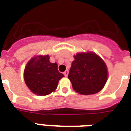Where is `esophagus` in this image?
Returning a JSON list of instances; mask_svg holds the SVG:
<instances>
[{"label": "esophagus", "mask_w": 131, "mask_h": 131, "mask_svg": "<svg viewBox=\"0 0 131 131\" xmlns=\"http://www.w3.org/2000/svg\"><path fill=\"white\" fill-rule=\"evenodd\" d=\"M68 70H66V71H65L64 72H63V74H64V75L65 76H66V77H67V76H68Z\"/></svg>", "instance_id": "esophagus-1"}]
</instances>
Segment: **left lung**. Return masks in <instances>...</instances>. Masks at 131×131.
Instances as JSON below:
<instances>
[{"instance_id": "1", "label": "left lung", "mask_w": 131, "mask_h": 131, "mask_svg": "<svg viewBox=\"0 0 131 131\" xmlns=\"http://www.w3.org/2000/svg\"><path fill=\"white\" fill-rule=\"evenodd\" d=\"M68 74L73 89L82 95L99 92L107 80V68L101 57L92 51L81 52L74 55Z\"/></svg>"}]
</instances>
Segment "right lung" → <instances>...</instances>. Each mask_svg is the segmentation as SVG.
I'll return each mask as SVG.
<instances>
[{
	"instance_id": "add662e5",
	"label": "right lung",
	"mask_w": 131,
	"mask_h": 131,
	"mask_svg": "<svg viewBox=\"0 0 131 131\" xmlns=\"http://www.w3.org/2000/svg\"><path fill=\"white\" fill-rule=\"evenodd\" d=\"M64 75L58 70L56 63L49 61V55L33 56L26 66L24 79L33 93L47 96L56 90L59 81Z\"/></svg>"
}]
</instances>
